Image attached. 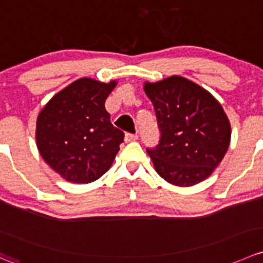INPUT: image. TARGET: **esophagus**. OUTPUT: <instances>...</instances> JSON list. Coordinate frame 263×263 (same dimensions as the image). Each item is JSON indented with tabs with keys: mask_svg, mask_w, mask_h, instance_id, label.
I'll return each mask as SVG.
<instances>
[{
	"mask_svg": "<svg viewBox=\"0 0 263 263\" xmlns=\"http://www.w3.org/2000/svg\"><path fill=\"white\" fill-rule=\"evenodd\" d=\"M136 140H137V135H134V134H126V136H124V141H126V142L136 141Z\"/></svg>",
	"mask_w": 263,
	"mask_h": 263,
	"instance_id": "1",
	"label": "esophagus"
}]
</instances>
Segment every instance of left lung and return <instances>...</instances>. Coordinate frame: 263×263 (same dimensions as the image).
Returning <instances> with one entry per match:
<instances>
[{
  "label": "left lung",
  "instance_id": "1",
  "mask_svg": "<svg viewBox=\"0 0 263 263\" xmlns=\"http://www.w3.org/2000/svg\"><path fill=\"white\" fill-rule=\"evenodd\" d=\"M144 91L160 129L159 145L146 150L158 175L182 187L210 177L230 145L231 126L222 105L181 76L145 82Z\"/></svg>",
  "mask_w": 263,
  "mask_h": 263
}]
</instances>
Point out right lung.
<instances>
[{"label": "right lung", "mask_w": 263, "mask_h": 263, "mask_svg": "<svg viewBox=\"0 0 263 263\" xmlns=\"http://www.w3.org/2000/svg\"><path fill=\"white\" fill-rule=\"evenodd\" d=\"M116 86L117 81L80 78L53 95L38 114V152L64 180L93 182L113 164L124 137L105 110Z\"/></svg>", "instance_id": "add662e5"}]
</instances>
